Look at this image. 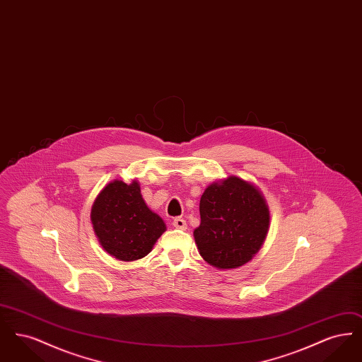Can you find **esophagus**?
<instances>
[{
  "label": "esophagus",
  "mask_w": 362,
  "mask_h": 362,
  "mask_svg": "<svg viewBox=\"0 0 362 362\" xmlns=\"http://www.w3.org/2000/svg\"><path fill=\"white\" fill-rule=\"evenodd\" d=\"M173 224L176 229H182V230H186V229H187L186 220H183V218H180V217H176V218L173 220Z\"/></svg>",
  "instance_id": "obj_1"
}]
</instances>
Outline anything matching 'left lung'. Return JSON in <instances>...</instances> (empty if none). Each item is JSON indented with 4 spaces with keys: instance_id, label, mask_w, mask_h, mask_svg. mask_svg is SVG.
Instances as JSON below:
<instances>
[{
    "instance_id": "8db88e82",
    "label": "left lung",
    "mask_w": 362,
    "mask_h": 362,
    "mask_svg": "<svg viewBox=\"0 0 362 362\" xmlns=\"http://www.w3.org/2000/svg\"><path fill=\"white\" fill-rule=\"evenodd\" d=\"M194 239L201 257L217 269H238L258 252L270 213L254 185L238 176L211 183L201 197Z\"/></svg>"
}]
</instances>
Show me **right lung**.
<instances>
[{
	"label": "right lung",
	"mask_w": 362,
	"mask_h": 362,
	"mask_svg": "<svg viewBox=\"0 0 362 362\" xmlns=\"http://www.w3.org/2000/svg\"><path fill=\"white\" fill-rule=\"evenodd\" d=\"M90 220L104 250L123 262L146 257L167 229L146 206L137 180L108 183L93 202Z\"/></svg>",
	"instance_id": "add662e5"
}]
</instances>
